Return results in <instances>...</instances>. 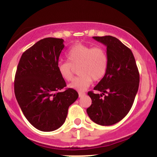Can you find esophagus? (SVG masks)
<instances>
[{
	"label": "esophagus",
	"mask_w": 157,
	"mask_h": 157,
	"mask_svg": "<svg viewBox=\"0 0 157 157\" xmlns=\"http://www.w3.org/2000/svg\"><path fill=\"white\" fill-rule=\"evenodd\" d=\"M85 95H86V93L85 92H79V97H84Z\"/></svg>",
	"instance_id": "34e87169"
}]
</instances>
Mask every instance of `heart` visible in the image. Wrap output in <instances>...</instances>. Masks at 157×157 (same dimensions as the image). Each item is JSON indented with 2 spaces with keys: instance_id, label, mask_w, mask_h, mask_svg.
Segmentation results:
<instances>
[{
  "instance_id": "b5f03b06",
  "label": "heart",
  "mask_w": 157,
  "mask_h": 157,
  "mask_svg": "<svg viewBox=\"0 0 157 157\" xmlns=\"http://www.w3.org/2000/svg\"><path fill=\"white\" fill-rule=\"evenodd\" d=\"M68 62H60L57 71L60 77L66 81L73 78V67L80 64L78 74L69 87L82 91L89 87L93 80H100L105 76L108 69L109 58L105 50L101 46H91L76 44L69 48L66 54Z\"/></svg>"
}]
</instances>
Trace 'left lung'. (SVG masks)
<instances>
[{
    "label": "left lung",
    "mask_w": 157,
    "mask_h": 157,
    "mask_svg": "<svg viewBox=\"0 0 157 157\" xmlns=\"http://www.w3.org/2000/svg\"><path fill=\"white\" fill-rule=\"evenodd\" d=\"M93 38L107 47L109 65L105 76L94 88L102 94L88 92L92 102L86 111L95 123L111 125L122 120L132 107L140 74L132 52L120 40L110 35Z\"/></svg>",
    "instance_id": "8db88e82"
}]
</instances>
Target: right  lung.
I'll use <instances>...</instances> for the list:
<instances>
[{
  "label": "right lung",
  "instance_id": "right-lung-1",
  "mask_svg": "<svg viewBox=\"0 0 157 157\" xmlns=\"http://www.w3.org/2000/svg\"><path fill=\"white\" fill-rule=\"evenodd\" d=\"M64 40L46 37L23 52L16 71L15 94L22 112L42 131L57 130L66 121L68 107L78 98L57 71Z\"/></svg>",
  "mask_w": 157,
  "mask_h": 157
}]
</instances>
